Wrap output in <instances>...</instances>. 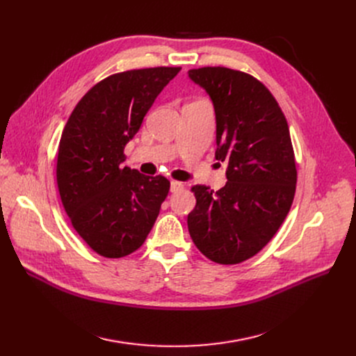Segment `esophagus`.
<instances>
[{"mask_svg": "<svg viewBox=\"0 0 356 356\" xmlns=\"http://www.w3.org/2000/svg\"><path fill=\"white\" fill-rule=\"evenodd\" d=\"M183 189V184L180 183V181H176V180H173L172 181V184H170V191H172V193H177V192H180Z\"/></svg>", "mask_w": 356, "mask_h": 356, "instance_id": "1", "label": "esophagus"}]
</instances>
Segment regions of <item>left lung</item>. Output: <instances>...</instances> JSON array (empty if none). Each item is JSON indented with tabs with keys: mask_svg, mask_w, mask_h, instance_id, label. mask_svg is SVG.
<instances>
[{
	"mask_svg": "<svg viewBox=\"0 0 356 356\" xmlns=\"http://www.w3.org/2000/svg\"><path fill=\"white\" fill-rule=\"evenodd\" d=\"M189 76L212 98L215 157L228 163L218 192L192 186L189 234L213 263L239 264L268 244L291 208L297 168L289 124L273 93L245 72L208 66Z\"/></svg>",
	"mask_w": 356,
	"mask_h": 356,
	"instance_id": "1",
	"label": "left lung"
}]
</instances>
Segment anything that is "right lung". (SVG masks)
<instances>
[{
    "label": "right lung",
    "mask_w": 356,
    "mask_h": 356,
    "mask_svg": "<svg viewBox=\"0 0 356 356\" xmlns=\"http://www.w3.org/2000/svg\"><path fill=\"white\" fill-rule=\"evenodd\" d=\"M180 67L114 73L72 111L59 143L56 180L72 227L97 254L122 258L152 231L170 191L164 176L122 167L124 147Z\"/></svg>",
    "instance_id": "1"
}]
</instances>
